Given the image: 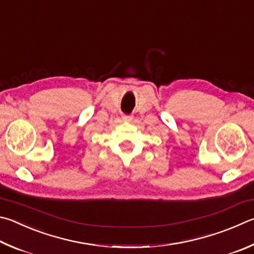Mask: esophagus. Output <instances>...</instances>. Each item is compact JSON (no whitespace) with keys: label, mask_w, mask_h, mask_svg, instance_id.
<instances>
[{"label":"esophagus","mask_w":254,"mask_h":254,"mask_svg":"<svg viewBox=\"0 0 254 254\" xmlns=\"http://www.w3.org/2000/svg\"><path fill=\"white\" fill-rule=\"evenodd\" d=\"M122 119L124 120V121H130V120L132 119L131 115H127V114H123L122 115Z\"/></svg>","instance_id":"34e87169"}]
</instances>
